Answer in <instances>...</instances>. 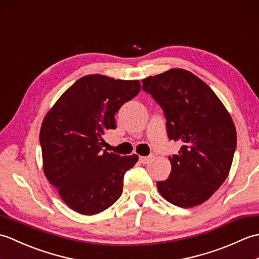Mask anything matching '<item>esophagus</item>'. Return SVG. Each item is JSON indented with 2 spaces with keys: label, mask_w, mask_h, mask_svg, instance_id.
Returning a JSON list of instances; mask_svg holds the SVG:
<instances>
[{
  "label": "esophagus",
  "mask_w": 259,
  "mask_h": 259,
  "mask_svg": "<svg viewBox=\"0 0 259 259\" xmlns=\"http://www.w3.org/2000/svg\"><path fill=\"white\" fill-rule=\"evenodd\" d=\"M139 160H140V162H141V163L147 164V163H149V162L152 160V156H148V157H140V158H139Z\"/></svg>",
  "instance_id": "34e87169"
}]
</instances>
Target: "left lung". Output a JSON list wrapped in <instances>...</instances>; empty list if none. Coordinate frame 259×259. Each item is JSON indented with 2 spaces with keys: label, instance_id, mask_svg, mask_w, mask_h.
Here are the masks:
<instances>
[{
  "label": "left lung",
  "instance_id": "obj_1",
  "mask_svg": "<svg viewBox=\"0 0 259 259\" xmlns=\"http://www.w3.org/2000/svg\"><path fill=\"white\" fill-rule=\"evenodd\" d=\"M142 89L163 110L169 140L181 145L169 157L171 172L158 181L161 196L183 208L205 202L226 180L237 146L233 119L198 76L171 69L142 80Z\"/></svg>",
  "mask_w": 259,
  "mask_h": 259
}]
</instances>
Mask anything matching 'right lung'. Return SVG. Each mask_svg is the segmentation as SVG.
I'll list each match as a JSON object with an SVG mask.
<instances>
[{
  "label": "right lung",
  "mask_w": 259,
  "mask_h": 259,
  "mask_svg": "<svg viewBox=\"0 0 259 259\" xmlns=\"http://www.w3.org/2000/svg\"><path fill=\"white\" fill-rule=\"evenodd\" d=\"M140 89L138 80H114L100 74L82 76L43 120V170L74 211L99 213L122 194L124 174L138 161V156L121 157L106 151L103 135L117 128L115 113Z\"/></svg>",
  "instance_id": "1"
}]
</instances>
